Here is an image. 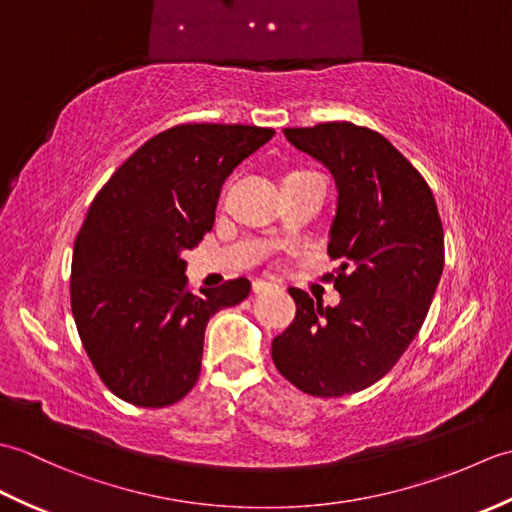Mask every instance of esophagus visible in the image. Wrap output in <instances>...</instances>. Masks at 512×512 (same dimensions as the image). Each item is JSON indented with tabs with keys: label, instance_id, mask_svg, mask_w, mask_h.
<instances>
[{
	"label": "esophagus",
	"instance_id": "34e87169",
	"mask_svg": "<svg viewBox=\"0 0 512 512\" xmlns=\"http://www.w3.org/2000/svg\"><path fill=\"white\" fill-rule=\"evenodd\" d=\"M275 286L268 284V281H253V292H257V295H262V292H268L273 290Z\"/></svg>",
	"mask_w": 512,
	"mask_h": 512
}]
</instances>
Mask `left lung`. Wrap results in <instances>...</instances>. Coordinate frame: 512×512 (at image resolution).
<instances>
[{
    "label": "left lung",
    "instance_id": "obj_1",
    "mask_svg": "<svg viewBox=\"0 0 512 512\" xmlns=\"http://www.w3.org/2000/svg\"><path fill=\"white\" fill-rule=\"evenodd\" d=\"M328 169L336 213L328 253L341 259L334 308L290 288L297 317L273 341L281 376L310 396L356 394L383 378L416 339L444 268V233L429 184L387 138L352 123L284 129Z\"/></svg>",
    "mask_w": 512,
    "mask_h": 512
}]
</instances>
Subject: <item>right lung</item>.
Listing matches in <instances>:
<instances>
[{
	"label": "right lung",
	"instance_id": "right-lung-1",
	"mask_svg": "<svg viewBox=\"0 0 512 512\" xmlns=\"http://www.w3.org/2000/svg\"><path fill=\"white\" fill-rule=\"evenodd\" d=\"M275 136L255 125H178L129 156L96 193L74 242L76 330L110 391L167 407L200 376L204 330L250 292L239 277L187 288L184 250L211 231L224 180Z\"/></svg>",
	"mask_w": 512,
	"mask_h": 512
}]
</instances>
